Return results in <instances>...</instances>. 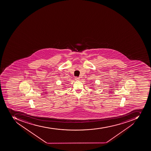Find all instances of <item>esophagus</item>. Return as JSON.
Instances as JSON below:
<instances>
[{"label":"esophagus","mask_w":151,"mask_h":151,"mask_svg":"<svg viewBox=\"0 0 151 151\" xmlns=\"http://www.w3.org/2000/svg\"><path fill=\"white\" fill-rule=\"evenodd\" d=\"M75 79L76 80H79L80 78L79 77H75Z\"/></svg>","instance_id":"esophagus-1"}]
</instances>
